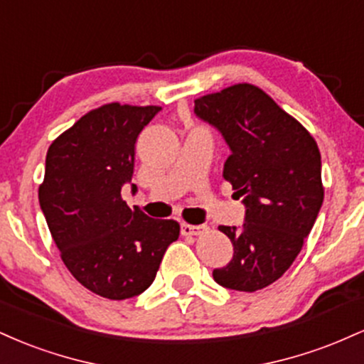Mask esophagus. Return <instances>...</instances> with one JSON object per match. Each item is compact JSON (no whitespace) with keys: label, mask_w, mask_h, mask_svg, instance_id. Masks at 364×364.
<instances>
[{"label":"esophagus","mask_w":364,"mask_h":364,"mask_svg":"<svg viewBox=\"0 0 364 364\" xmlns=\"http://www.w3.org/2000/svg\"><path fill=\"white\" fill-rule=\"evenodd\" d=\"M207 225H191V224H181V235L183 236H200L207 231Z\"/></svg>","instance_id":"1"}]
</instances>
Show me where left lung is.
<instances>
[{
    "mask_svg": "<svg viewBox=\"0 0 364 364\" xmlns=\"http://www.w3.org/2000/svg\"><path fill=\"white\" fill-rule=\"evenodd\" d=\"M195 114L224 136L231 156L223 176L246 208L241 228L219 225L235 255L212 272L214 281L235 291L263 289L292 265L323 203L318 145L250 83L196 99Z\"/></svg>",
    "mask_w": 364,
    "mask_h": 364,
    "instance_id": "1",
    "label": "left lung"
}]
</instances>
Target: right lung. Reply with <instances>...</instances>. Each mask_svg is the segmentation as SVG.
Masks as SVG:
<instances>
[{
  "mask_svg": "<svg viewBox=\"0 0 364 364\" xmlns=\"http://www.w3.org/2000/svg\"><path fill=\"white\" fill-rule=\"evenodd\" d=\"M159 111L106 104L61 133L46 156L39 186L46 223L66 269L102 298L141 294L179 236L176 220L152 219L121 198L132 183L136 139Z\"/></svg>",
  "mask_w": 364,
  "mask_h": 364,
  "instance_id": "1",
  "label": "right lung"
}]
</instances>
